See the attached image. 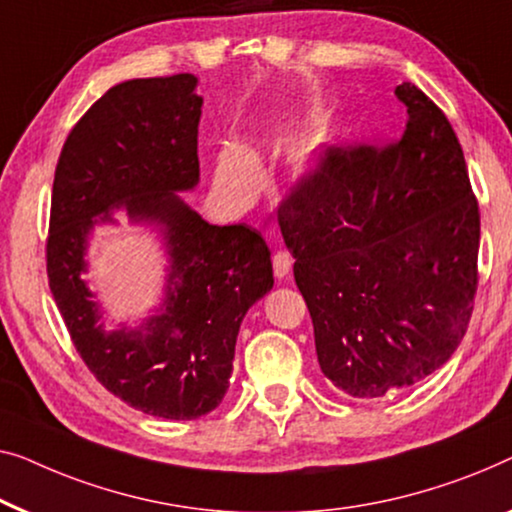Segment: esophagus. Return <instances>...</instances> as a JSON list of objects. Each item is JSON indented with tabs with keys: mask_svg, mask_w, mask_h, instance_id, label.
<instances>
[{
	"mask_svg": "<svg viewBox=\"0 0 512 512\" xmlns=\"http://www.w3.org/2000/svg\"><path fill=\"white\" fill-rule=\"evenodd\" d=\"M291 265H293V258L288 251H277V254L272 256V270H274V277H286L288 272H291Z\"/></svg>",
	"mask_w": 512,
	"mask_h": 512,
	"instance_id": "34e87169",
	"label": "esophagus"
}]
</instances>
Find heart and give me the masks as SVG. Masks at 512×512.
<instances>
[{"instance_id":"heart-1","label":"heart","mask_w":512,"mask_h":512,"mask_svg":"<svg viewBox=\"0 0 512 512\" xmlns=\"http://www.w3.org/2000/svg\"><path fill=\"white\" fill-rule=\"evenodd\" d=\"M305 159H309V154H305ZM219 175L224 184L242 196H251L263 184V173L258 161L238 145L224 147L219 157Z\"/></svg>"}]
</instances>
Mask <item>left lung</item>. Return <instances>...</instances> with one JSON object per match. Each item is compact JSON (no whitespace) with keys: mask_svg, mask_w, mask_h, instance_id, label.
<instances>
[{"mask_svg":"<svg viewBox=\"0 0 512 512\" xmlns=\"http://www.w3.org/2000/svg\"><path fill=\"white\" fill-rule=\"evenodd\" d=\"M395 94L409 115L402 136L325 147L277 212L318 365L351 397L439 369L476 302L480 210L462 145L416 85Z\"/></svg>","mask_w":512,"mask_h":512,"instance_id":"8db88e82","label":"left lung"}]
</instances>
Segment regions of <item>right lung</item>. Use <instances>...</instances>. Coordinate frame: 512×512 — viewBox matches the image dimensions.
Here are the masks:
<instances>
[{
  "label": "right lung",
  "mask_w": 512,
  "mask_h": 512,
  "mask_svg": "<svg viewBox=\"0 0 512 512\" xmlns=\"http://www.w3.org/2000/svg\"><path fill=\"white\" fill-rule=\"evenodd\" d=\"M191 73L136 78L92 103L57 159L46 270L59 314L87 369L133 409L196 420L217 409L247 309L270 291V249L254 228L210 226L175 191L198 184L203 99ZM124 204L165 226L171 254L165 314L106 333L79 277L94 216Z\"/></svg>",
  "instance_id": "add662e5"
}]
</instances>
